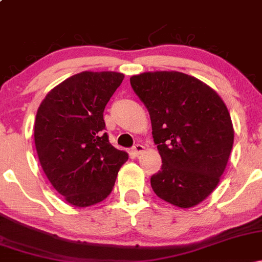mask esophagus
Listing matches in <instances>:
<instances>
[{"mask_svg": "<svg viewBox=\"0 0 262 262\" xmlns=\"http://www.w3.org/2000/svg\"><path fill=\"white\" fill-rule=\"evenodd\" d=\"M144 149H145V146L141 145V144H135V145L133 146V151L135 155H140L141 152L144 151Z\"/></svg>", "mask_w": 262, "mask_h": 262, "instance_id": "obj_1", "label": "esophagus"}]
</instances>
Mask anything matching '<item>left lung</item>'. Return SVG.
I'll return each instance as SVG.
<instances>
[{"instance_id": "left-lung-1", "label": "left lung", "mask_w": 262, "mask_h": 262, "mask_svg": "<svg viewBox=\"0 0 262 262\" xmlns=\"http://www.w3.org/2000/svg\"><path fill=\"white\" fill-rule=\"evenodd\" d=\"M148 108L152 138L162 159L150 179L156 196L189 208L217 187L234 141L230 114L219 95L196 77L155 71L130 77Z\"/></svg>"}]
</instances>
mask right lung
I'll return each instance as SVG.
<instances>
[{
    "instance_id": "add662e5",
    "label": "right lung",
    "mask_w": 262,
    "mask_h": 262,
    "mask_svg": "<svg viewBox=\"0 0 262 262\" xmlns=\"http://www.w3.org/2000/svg\"><path fill=\"white\" fill-rule=\"evenodd\" d=\"M123 79L113 71H83L54 87L38 108L39 161L53 187L75 207L103 201L128 160L103 133V111Z\"/></svg>"
}]
</instances>
